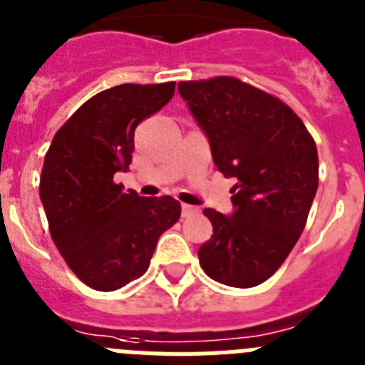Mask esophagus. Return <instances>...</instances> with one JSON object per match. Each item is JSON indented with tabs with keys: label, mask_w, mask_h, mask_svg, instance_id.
<instances>
[{
	"label": "esophagus",
	"mask_w": 365,
	"mask_h": 365,
	"mask_svg": "<svg viewBox=\"0 0 365 365\" xmlns=\"http://www.w3.org/2000/svg\"><path fill=\"white\" fill-rule=\"evenodd\" d=\"M198 213V207H195V205H187L183 204L182 205V217L187 218V217H192V215Z\"/></svg>",
	"instance_id": "obj_1"
}]
</instances>
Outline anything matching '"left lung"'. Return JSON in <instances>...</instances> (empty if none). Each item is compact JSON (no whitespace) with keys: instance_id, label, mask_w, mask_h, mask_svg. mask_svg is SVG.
<instances>
[{"instance_id":"obj_1","label":"left lung","mask_w":365,"mask_h":365,"mask_svg":"<svg viewBox=\"0 0 365 365\" xmlns=\"http://www.w3.org/2000/svg\"><path fill=\"white\" fill-rule=\"evenodd\" d=\"M178 91L218 170L237 180L231 217L204 209L213 235L198 250L202 270L227 287H257L305 230L318 191L314 139L292 108L235 77L180 82Z\"/></svg>"}]
</instances>
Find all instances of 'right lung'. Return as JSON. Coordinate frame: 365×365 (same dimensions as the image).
Here are the masks:
<instances>
[{"label":"right lung","mask_w":365,"mask_h":365,"mask_svg":"<svg viewBox=\"0 0 365 365\" xmlns=\"http://www.w3.org/2000/svg\"><path fill=\"white\" fill-rule=\"evenodd\" d=\"M176 82L121 84L78 108L53 138L40 176L51 239L71 272L93 290L112 292L148 270L163 231L178 222L173 196L123 191L134 130L173 99Z\"/></svg>","instance_id":"add662e5"}]
</instances>
